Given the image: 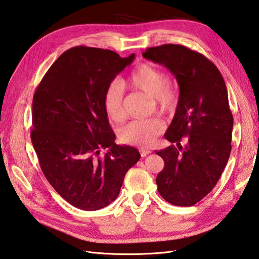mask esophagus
Returning a JSON list of instances; mask_svg holds the SVG:
<instances>
[{"label": "esophagus", "mask_w": 259, "mask_h": 259, "mask_svg": "<svg viewBox=\"0 0 259 259\" xmlns=\"http://www.w3.org/2000/svg\"><path fill=\"white\" fill-rule=\"evenodd\" d=\"M140 153H141L142 157H147L148 154L151 153V150H149V149H140Z\"/></svg>", "instance_id": "1"}]
</instances>
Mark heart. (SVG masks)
I'll return each instance as SVG.
<instances>
[{
    "mask_svg": "<svg viewBox=\"0 0 259 259\" xmlns=\"http://www.w3.org/2000/svg\"><path fill=\"white\" fill-rule=\"evenodd\" d=\"M169 77L158 67L149 64L137 66L128 78L130 86L155 97L161 109H170L176 102V93L169 86ZM123 86L115 80L107 86L104 94V108L113 121L123 118ZM162 130L158 119L134 120L119 130V139L123 143L138 147H148Z\"/></svg>",
    "mask_w": 259,
    "mask_h": 259,
    "instance_id": "b5f03b06",
    "label": "heart"
}]
</instances>
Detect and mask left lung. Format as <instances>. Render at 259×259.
Returning a JSON list of instances; mask_svg holds the SVG:
<instances>
[{"instance_id":"8db88e82","label":"left lung","mask_w":259,"mask_h":259,"mask_svg":"<svg viewBox=\"0 0 259 259\" xmlns=\"http://www.w3.org/2000/svg\"><path fill=\"white\" fill-rule=\"evenodd\" d=\"M142 56L169 69L180 89L164 135L177 147L157 151L164 160L158 191L173 205L192 206L213 190L231 154L233 116L225 81L209 59L182 45L150 47Z\"/></svg>"}]
</instances>
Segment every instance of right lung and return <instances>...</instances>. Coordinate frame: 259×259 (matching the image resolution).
Masks as SVG:
<instances>
[{"label":"right lung","instance_id":"1","mask_svg":"<svg viewBox=\"0 0 259 259\" xmlns=\"http://www.w3.org/2000/svg\"><path fill=\"white\" fill-rule=\"evenodd\" d=\"M135 56L73 47L51 66L34 94L31 138L40 169L77 208L96 211L109 205L141 157L136 148L115 143L104 108L107 86ZM101 148L106 152L100 154Z\"/></svg>","mask_w":259,"mask_h":259}]
</instances>
